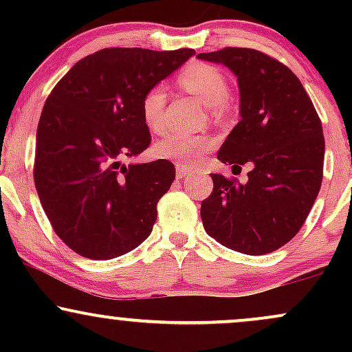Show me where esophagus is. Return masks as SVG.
<instances>
[{"label":"esophagus","instance_id":"34e87169","mask_svg":"<svg viewBox=\"0 0 352 352\" xmlns=\"http://www.w3.org/2000/svg\"><path fill=\"white\" fill-rule=\"evenodd\" d=\"M190 173V168L184 167V165H177V177L179 179H184V177H187Z\"/></svg>","mask_w":352,"mask_h":352}]
</instances>
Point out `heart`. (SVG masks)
<instances>
[{
    "mask_svg": "<svg viewBox=\"0 0 352 352\" xmlns=\"http://www.w3.org/2000/svg\"><path fill=\"white\" fill-rule=\"evenodd\" d=\"M177 82L184 91H187L207 107L221 106L228 98L227 78L212 64H188L180 71ZM165 104H167V92L164 87L153 86L144 94L140 102V114L148 131L162 132ZM210 147H212V139L207 135H185L172 132L155 144V153L159 159L170 160L184 167H193L204 159Z\"/></svg>",
    "mask_w": 352,
    "mask_h": 352,
    "instance_id": "obj_1",
    "label": "heart"
}]
</instances>
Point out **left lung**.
I'll use <instances>...</instances> for the list:
<instances>
[{
	"mask_svg": "<svg viewBox=\"0 0 352 352\" xmlns=\"http://www.w3.org/2000/svg\"><path fill=\"white\" fill-rule=\"evenodd\" d=\"M199 58L225 64L240 86L241 119L218 160L253 165L246 184L212 173L213 192L200 207L205 232L235 252H274L300 232L321 188V120L301 80L272 56L223 47Z\"/></svg>",
	"mask_w": 352,
	"mask_h": 352,
	"instance_id": "8db88e82",
	"label": "left lung"
}]
</instances>
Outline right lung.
I'll return each instance as SVG.
<instances>
[{"label": "right lung", "instance_id": "right-lung-1", "mask_svg": "<svg viewBox=\"0 0 352 352\" xmlns=\"http://www.w3.org/2000/svg\"><path fill=\"white\" fill-rule=\"evenodd\" d=\"M195 51L106 47L56 84L36 132L34 185L51 227L91 260L131 252L151 235L157 204L170 188L168 160L124 165L152 137L140 102Z\"/></svg>", "mask_w": 352, "mask_h": 352}]
</instances>
